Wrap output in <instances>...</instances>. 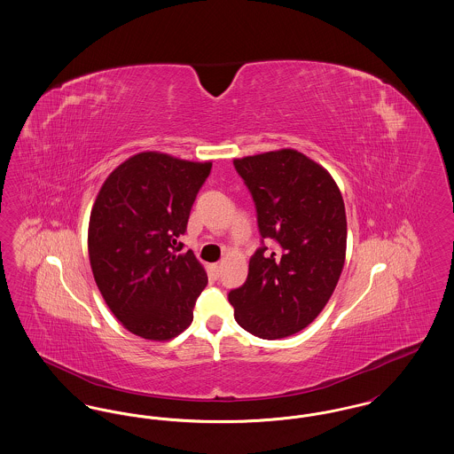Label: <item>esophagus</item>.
<instances>
[{"label": "esophagus", "instance_id": "esophagus-1", "mask_svg": "<svg viewBox=\"0 0 454 454\" xmlns=\"http://www.w3.org/2000/svg\"><path fill=\"white\" fill-rule=\"evenodd\" d=\"M211 276H213V279H219L221 278V263H213L211 265Z\"/></svg>", "mask_w": 454, "mask_h": 454}]
</instances>
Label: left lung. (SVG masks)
Masks as SVG:
<instances>
[{"mask_svg":"<svg viewBox=\"0 0 454 454\" xmlns=\"http://www.w3.org/2000/svg\"><path fill=\"white\" fill-rule=\"evenodd\" d=\"M233 165L254 197L262 247L228 300L247 332L284 339L320 315L342 274L344 199L332 175L296 150L245 156ZM263 239L275 247L267 249Z\"/></svg>","mask_w":454,"mask_h":454,"instance_id":"obj_1","label":"left lung"}]
</instances>
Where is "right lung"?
<instances>
[{
	"instance_id": "right-lung-1",
	"label": "right lung",
	"mask_w": 454,
	"mask_h": 454,
	"mask_svg": "<svg viewBox=\"0 0 454 454\" xmlns=\"http://www.w3.org/2000/svg\"><path fill=\"white\" fill-rule=\"evenodd\" d=\"M211 167L137 153L97 195L88 226L91 272L114 317L137 337L170 340L194 320L207 274L192 250L180 254L176 238Z\"/></svg>"
}]
</instances>
